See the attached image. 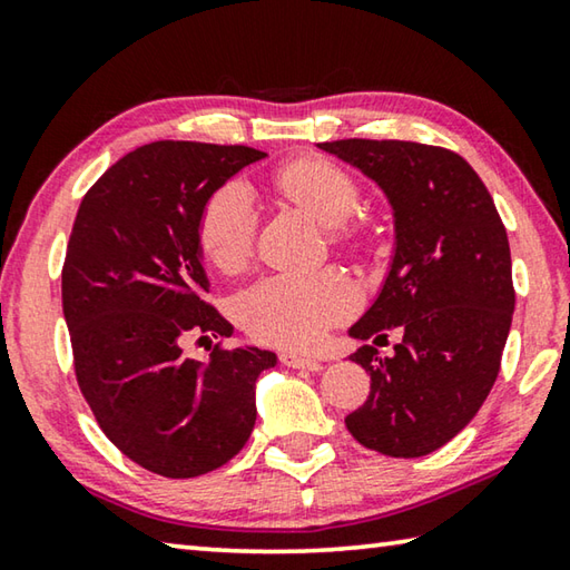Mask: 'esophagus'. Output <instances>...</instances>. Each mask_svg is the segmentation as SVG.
Instances as JSON below:
<instances>
[{
  "label": "esophagus",
  "instance_id": "esophagus-1",
  "mask_svg": "<svg viewBox=\"0 0 570 570\" xmlns=\"http://www.w3.org/2000/svg\"><path fill=\"white\" fill-rule=\"evenodd\" d=\"M278 360H282V364L292 366V370H308V372H320L322 370L320 360H312V356H304V354H296V352H282V354H278Z\"/></svg>",
  "mask_w": 570,
  "mask_h": 570
}]
</instances>
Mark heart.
Here are the masks:
<instances>
[{"instance_id":"obj_1","label":"heart","mask_w":570,"mask_h":570,"mask_svg":"<svg viewBox=\"0 0 570 570\" xmlns=\"http://www.w3.org/2000/svg\"><path fill=\"white\" fill-rule=\"evenodd\" d=\"M274 183L286 198L306 208L324 226L344 224L360 200V188L350 173L320 158L286 163L276 170ZM256 226L254 193L244 180H228L208 198L200 214V248L220 272H238L254 250ZM360 302V288L336 268L274 274L238 296L236 316L256 340L306 350L320 344L332 326L350 320Z\"/></svg>"}]
</instances>
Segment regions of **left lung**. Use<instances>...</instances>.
Returning <instances> with one entry per match:
<instances>
[{"instance_id": "left-lung-1", "label": "left lung", "mask_w": 570, "mask_h": 570, "mask_svg": "<svg viewBox=\"0 0 570 570\" xmlns=\"http://www.w3.org/2000/svg\"><path fill=\"white\" fill-rule=\"evenodd\" d=\"M316 148L377 183L394 216L387 278L350 336L402 340L392 356L372 344L352 354L372 384L346 430L382 455H430L475 417L500 372L515 308L505 226L458 153L362 138Z\"/></svg>"}]
</instances>
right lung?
Masks as SVG:
<instances>
[{"instance_id":"1","label":"right lung","mask_w":570,"mask_h":570,"mask_svg":"<svg viewBox=\"0 0 570 570\" xmlns=\"http://www.w3.org/2000/svg\"><path fill=\"white\" fill-rule=\"evenodd\" d=\"M266 158L246 146L158 140L102 173L77 210L62 266L75 374L105 435L140 468L198 478L256 424L258 346L183 356L188 334L230 336L210 306L198 224L208 198Z\"/></svg>"}]
</instances>
